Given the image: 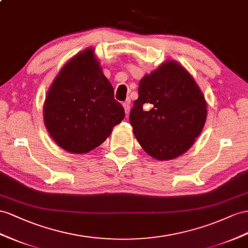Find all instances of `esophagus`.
Masks as SVG:
<instances>
[{
	"mask_svg": "<svg viewBox=\"0 0 248 248\" xmlns=\"http://www.w3.org/2000/svg\"><path fill=\"white\" fill-rule=\"evenodd\" d=\"M123 106H124V109L125 114H126V115H128L129 112H130V100L129 101H125V103L123 104Z\"/></svg>",
	"mask_w": 248,
	"mask_h": 248,
	"instance_id": "esophagus-1",
	"label": "esophagus"
}]
</instances>
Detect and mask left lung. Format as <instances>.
<instances>
[{
  "mask_svg": "<svg viewBox=\"0 0 248 248\" xmlns=\"http://www.w3.org/2000/svg\"><path fill=\"white\" fill-rule=\"evenodd\" d=\"M206 117L207 104L200 87L185 67L168 60L139 81L130 124L141 148L162 161L186 153Z\"/></svg>",
  "mask_w": 248,
  "mask_h": 248,
  "instance_id": "left-lung-1",
  "label": "left lung"
}]
</instances>
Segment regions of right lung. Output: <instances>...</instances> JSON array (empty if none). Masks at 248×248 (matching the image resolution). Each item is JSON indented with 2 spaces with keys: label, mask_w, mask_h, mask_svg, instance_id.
Listing matches in <instances>:
<instances>
[{
  "label": "right lung",
  "mask_w": 248,
  "mask_h": 248,
  "mask_svg": "<svg viewBox=\"0 0 248 248\" xmlns=\"http://www.w3.org/2000/svg\"><path fill=\"white\" fill-rule=\"evenodd\" d=\"M43 113L53 141L71 154L97 148L124 118L94 48L82 50L63 65L47 92Z\"/></svg>",
  "instance_id": "obj_1"
}]
</instances>
